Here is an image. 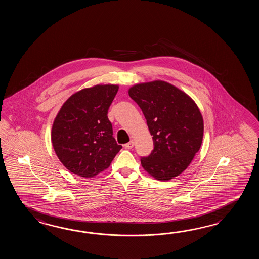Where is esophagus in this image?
<instances>
[{"label":"esophagus","mask_w":259,"mask_h":259,"mask_svg":"<svg viewBox=\"0 0 259 259\" xmlns=\"http://www.w3.org/2000/svg\"><path fill=\"white\" fill-rule=\"evenodd\" d=\"M133 146H134V142H133V141H131L130 143H126V144L124 145V147L126 149L133 148Z\"/></svg>","instance_id":"obj_1"}]
</instances>
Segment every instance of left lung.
Returning a JSON list of instances; mask_svg holds the SVG:
<instances>
[{
	"label": "left lung",
	"mask_w": 259,
	"mask_h": 259,
	"mask_svg": "<svg viewBox=\"0 0 259 259\" xmlns=\"http://www.w3.org/2000/svg\"><path fill=\"white\" fill-rule=\"evenodd\" d=\"M128 94L143 111L154 150L142 157L143 168L158 181L179 176L191 164L204 136V120L189 95L169 83L136 84Z\"/></svg>",
	"instance_id": "obj_1"
}]
</instances>
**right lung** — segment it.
I'll return each mask as SVG.
<instances>
[{
    "label": "right lung",
    "mask_w": 259,
    "mask_h": 259,
    "mask_svg": "<svg viewBox=\"0 0 259 259\" xmlns=\"http://www.w3.org/2000/svg\"><path fill=\"white\" fill-rule=\"evenodd\" d=\"M117 91L113 84L83 89L66 100L55 118L51 137L55 154L77 176H96L122 148L107 116Z\"/></svg>",
    "instance_id": "obj_1"
}]
</instances>
